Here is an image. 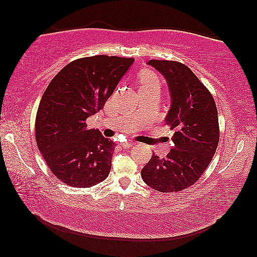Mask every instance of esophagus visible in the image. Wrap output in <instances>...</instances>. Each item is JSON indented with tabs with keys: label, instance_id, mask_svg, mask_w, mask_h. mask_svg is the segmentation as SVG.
I'll list each match as a JSON object with an SVG mask.
<instances>
[{
	"label": "esophagus",
	"instance_id": "34e87169",
	"mask_svg": "<svg viewBox=\"0 0 257 257\" xmlns=\"http://www.w3.org/2000/svg\"><path fill=\"white\" fill-rule=\"evenodd\" d=\"M132 145H133L132 143H122V144H120V146L124 147V149H127V147H131Z\"/></svg>",
	"mask_w": 257,
	"mask_h": 257
}]
</instances>
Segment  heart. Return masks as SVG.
Masks as SVG:
<instances>
[{"instance_id":"heart-1","label":"heart","mask_w":257,"mask_h":257,"mask_svg":"<svg viewBox=\"0 0 257 257\" xmlns=\"http://www.w3.org/2000/svg\"><path fill=\"white\" fill-rule=\"evenodd\" d=\"M138 83L139 89H144V87L150 86H159L160 87V80L158 76L151 70H143L138 75Z\"/></svg>"}]
</instances>
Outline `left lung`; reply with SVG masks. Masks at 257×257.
I'll return each mask as SVG.
<instances>
[{"label": "left lung", "mask_w": 257, "mask_h": 257, "mask_svg": "<svg viewBox=\"0 0 257 257\" xmlns=\"http://www.w3.org/2000/svg\"><path fill=\"white\" fill-rule=\"evenodd\" d=\"M147 64L165 77L171 96L166 124L174 130L166 158L153 156L142 170L143 180L159 192H179L195 184L215 154L219 119L214 98L192 70L173 61Z\"/></svg>", "instance_id": "1"}]
</instances>
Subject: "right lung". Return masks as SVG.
<instances>
[{
    "mask_svg": "<svg viewBox=\"0 0 257 257\" xmlns=\"http://www.w3.org/2000/svg\"><path fill=\"white\" fill-rule=\"evenodd\" d=\"M133 62L104 55L76 59L55 76L42 96L35 125L37 146L65 185L92 187L110 173L114 143L85 121L104 107Z\"/></svg>",
    "mask_w": 257,
    "mask_h": 257,
    "instance_id": "add662e5",
    "label": "right lung"
}]
</instances>
